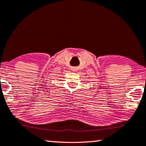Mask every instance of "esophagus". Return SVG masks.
Instances as JSON below:
<instances>
[{
	"label": "esophagus",
	"mask_w": 146,
	"mask_h": 146,
	"mask_svg": "<svg viewBox=\"0 0 146 146\" xmlns=\"http://www.w3.org/2000/svg\"><path fill=\"white\" fill-rule=\"evenodd\" d=\"M73 71H75L76 70H75V69H74V70H73Z\"/></svg>",
	"instance_id": "esophagus-1"
}]
</instances>
